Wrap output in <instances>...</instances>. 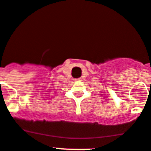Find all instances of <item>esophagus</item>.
<instances>
[{"mask_svg":"<svg viewBox=\"0 0 151 151\" xmlns=\"http://www.w3.org/2000/svg\"><path fill=\"white\" fill-rule=\"evenodd\" d=\"M80 80V79H77V80Z\"/></svg>","mask_w":151,"mask_h":151,"instance_id":"esophagus-1","label":"esophagus"}]
</instances>
